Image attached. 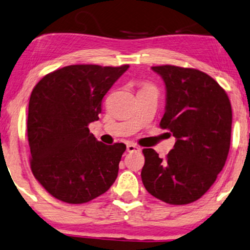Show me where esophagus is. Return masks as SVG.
I'll use <instances>...</instances> for the list:
<instances>
[{"label":"esophagus","mask_w":250,"mask_h":250,"mask_svg":"<svg viewBox=\"0 0 250 250\" xmlns=\"http://www.w3.org/2000/svg\"><path fill=\"white\" fill-rule=\"evenodd\" d=\"M127 151L128 152H138V151H141V147L137 146V145H135V144L129 143V144H127Z\"/></svg>","instance_id":"1"}]
</instances>
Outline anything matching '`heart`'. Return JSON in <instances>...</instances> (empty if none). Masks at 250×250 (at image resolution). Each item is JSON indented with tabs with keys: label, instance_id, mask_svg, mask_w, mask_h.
<instances>
[{
	"label": "heart",
	"instance_id": "1",
	"mask_svg": "<svg viewBox=\"0 0 250 250\" xmlns=\"http://www.w3.org/2000/svg\"><path fill=\"white\" fill-rule=\"evenodd\" d=\"M146 86H147V85H146ZM144 87H145V86H144Z\"/></svg>",
	"mask_w": 250,
	"mask_h": 250
}]
</instances>
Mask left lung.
<instances>
[{
    "label": "left lung",
    "instance_id": "left-lung-1",
    "mask_svg": "<svg viewBox=\"0 0 250 250\" xmlns=\"http://www.w3.org/2000/svg\"><path fill=\"white\" fill-rule=\"evenodd\" d=\"M166 85L160 127L176 138L165 159L144 148L142 181L158 200L173 205L197 201L216 181L229 156L232 107L225 90L192 68L158 65Z\"/></svg>",
    "mask_w": 250,
    "mask_h": 250
}]
</instances>
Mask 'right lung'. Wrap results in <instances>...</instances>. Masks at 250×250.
<instances>
[{
  "label": "right lung",
  "mask_w": 250,
  "mask_h": 250,
  "mask_svg": "<svg viewBox=\"0 0 250 250\" xmlns=\"http://www.w3.org/2000/svg\"><path fill=\"white\" fill-rule=\"evenodd\" d=\"M129 65L75 64L41 78L28 103L31 169L58 200L82 204L114 183L125 145H106L88 130L98 121L103 98Z\"/></svg>",
  "instance_id": "right-lung-1"
}]
</instances>
